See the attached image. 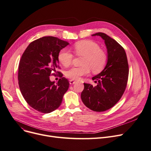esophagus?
Segmentation results:
<instances>
[{
  "instance_id": "obj_1",
  "label": "esophagus",
  "mask_w": 151,
  "mask_h": 151,
  "mask_svg": "<svg viewBox=\"0 0 151 151\" xmlns=\"http://www.w3.org/2000/svg\"><path fill=\"white\" fill-rule=\"evenodd\" d=\"M69 83H70V84H74L76 83V81H74V80H70L69 81Z\"/></svg>"
}]
</instances>
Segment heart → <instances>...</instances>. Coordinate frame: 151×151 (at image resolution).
<instances>
[{"instance_id": "obj_1", "label": "heart", "mask_w": 151, "mask_h": 151, "mask_svg": "<svg viewBox=\"0 0 151 151\" xmlns=\"http://www.w3.org/2000/svg\"><path fill=\"white\" fill-rule=\"evenodd\" d=\"M75 53L84 56L80 67H73L66 72V76L72 80H78L82 76L89 73L91 69L94 73L101 71L106 65L107 55L101 49L99 45L90 40H84L76 42L74 45ZM73 55L67 49H62L58 55V60L65 67H68L73 61Z\"/></svg>"}]
</instances>
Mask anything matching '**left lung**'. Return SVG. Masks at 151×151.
<instances>
[{
    "label": "left lung",
    "instance_id": "1",
    "mask_svg": "<svg viewBox=\"0 0 151 151\" xmlns=\"http://www.w3.org/2000/svg\"><path fill=\"white\" fill-rule=\"evenodd\" d=\"M92 36H100L104 41L107 62L101 73L92 78L97 82L96 86L84 83L81 98L91 110L103 112L115 106L124 93L128 78V63L125 51L115 39L103 32Z\"/></svg>",
    "mask_w": 151,
    "mask_h": 151
}]
</instances>
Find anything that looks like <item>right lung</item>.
<instances>
[{
    "label": "right lung",
    "instance_id": "add662e5",
    "mask_svg": "<svg viewBox=\"0 0 151 151\" xmlns=\"http://www.w3.org/2000/svg\"><path fill=\"white\" fill-rule=\"evenodd\" d=\"M69 44L56 37L45 36L31 42L23 54L18 68V84L25 101L39 112L47 114L60 106L69 88L67 78L55 84L51 71L58 67L60 51Z\"/></svg>",
    "mask_w": 151,
    "mask_h": 151
}]
</instances>
